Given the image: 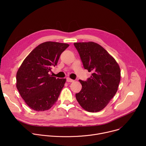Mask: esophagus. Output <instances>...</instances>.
<instances>
[{"instance_id": "esophagus-1", "label": "esophagus", "mask_w": 146, "mask_h": 146, "mask_svg": "<svg viewBox=\"0 0 146 146\" xmlns=\"http://www.w3.org/2000/svg\"><path fill=\"white\" fill-rule=\"evenodd\" d=\"M66 81L68 82H72L74 81V80L69 78V77H68V78H66Z\"/></svg>"}]
</instances>
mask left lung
I'll use <instances>...</instances> for the list:
<instances>
[{
    "instance_id": "left-lung-1",
    "label": "left lung",
    "mask_w": 146,
    "mask_h": 146,
    "mask_svg": "<svg viewBox=\"0 0 146 146\" xmlns=\"http://www.w3.org/2000/svg\"><path fill=\"white\" fill-rule=\"evenodd\" d=\"M83 66L91 77L79 80L81 90L76 98L84 110L98 112L105 108L116 94L121 79L118 64L108 52L99 44L89 42L74 43Z\"/></svg>"
}]
</instances>
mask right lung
Here are the masks:
<instances>
[{
    "mask_svg": "<svg viewBox=\"0 0 146 146\" xmlns=\"http://www.w3.org/2000/svg\"><path fill=\"white\" fill-rule=\"evenodd\" d=\"M69 46L52 41L41 43L31 51L19 67L16 76L17 88L32 109L47 110L57 101L66 79L56 78L48 73Z\"/></svg>",
    "mask_w": 146,
    "mask_h": 146,
    "instance_id": "obj_1",
    "label": "right lung"
}]
</instances>
